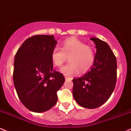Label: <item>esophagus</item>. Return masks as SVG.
I'll return each mask as SVG.
<instances>
[{
  "instance_id": "34e87169",
  "label": "esophagus",
  "mask_w": 131,
  "mask_h": 131,
  "mask_svg": "<svg viewBox=\"0 0 131 131\" xmlns=\"http://www.w3.org/2000/svg\"><path fill=\"white\" fill-rule=\"evenodd\" d=\"M65 79H66V80H70V78L68 77H65Z\"/></svg>"
}]
</instances>
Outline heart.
Listing matches in <instances>:
<instances>
[{
	"instance_id": "heart-1",
	"label": "heart",
	"mask_w": 131,
	"mask_h": 131,
	"mask_svg": "<svg viewBox=\"0 0 131 131\" xmlns=\"http://www.w3.org/2000/svg\"><path fill=\"white\" fill-rule=\"evenodd\" d=\"M69 59V62L62 67L61 72L67 76H71L80 70L83 73L93 66L95 55L91 47L84 45L75 38L67 39L62 44L61 50L55 48L51 52V60L54 66L61 67Z\"/></svg>"
}]
</instances>
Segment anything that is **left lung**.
Segmentation results:
<instances>
[{
	"mask_svg": "<svg viewBox=\"0 0 131 131\" xmlns=\"http://www.w3.org/2000/svg\"><path fill=\"white\" fill-rule=\"evenodd\" d=\"M90 39L96 49L93 65L84 75L73 79L72 92L79 105L93 109L105 103L114 91L117 79V62L106 42L97 38Z\"/></svg>",
	"mask_w": 131,
	"mask_h": 131,
	"instance_id": "left-lung-1",
	"label": "left lung"
}]
</instances>
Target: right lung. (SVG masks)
Returning a JSON list of instances; mask_svg holds the SVG:
<instances>
[{
  "mask_svg": "<svg viewBox=\"0 0 131 131\" xmlns=\"http://www.w3.org/2000/svg\"><path fill=\"white\" fill-rule=\"evenodd\" d=\"M58 41L53 35H36L26 39L15 56L14 86L19 99L27 109L42 113L58 101L57 92L65 82L53 69L51 52Z\"/></svg>",
  "mask_w": 131,
  "mask_h": 131,
  "instance_id": "obj_1",
  "label": "right lung"
}]
</instances>
